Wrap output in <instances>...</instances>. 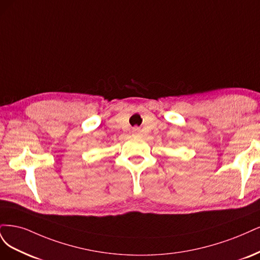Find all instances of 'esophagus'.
Segmentation results:
<instances>
[{
    "label": "esophagus",
    "mask_w": 260,
    "mask_h": 260,
    "mask_svg": "<svg viewBox=\"0 0 260 260\" xmlns=\"http://www.w3.org/2000/svg\"><path fill=\"white\" fill-rule=\"evenodd\" d=\"M133 135H136V136H138V135H140V134H141V131H140V128L139 127H134L133 128Z\"/></svg>",
    "instance_id": "esophagus-1"
}]
</instances>
